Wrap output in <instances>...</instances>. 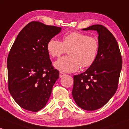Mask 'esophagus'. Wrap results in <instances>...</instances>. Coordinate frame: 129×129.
<instances>
[{
    "instance_id": "obj_1",
    "label": "esophagus",
    "mask_w": 129,
    "mask_h": 129,
    "mask_svg": "<svg viewBox=\"0 0 129 129\" xmlns=\"http://www.w3.org/2000/svg\"><path fill=\"white\" fill-rule=\"evenodd\" d=\"M65 73H64L63 72H59V78H62L63 76H65Z\"/></svg>"
}]
</instances>
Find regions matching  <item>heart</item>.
<instances>
[{"label":"heart","instance_id":"b5f03b06","mask_svg":"<svg viewBox=\"0 0 129 129\" xmlns=\"http://www.w3.org/2000/svg\"><path fill=\"white\" fill-rule=\"evenodd\" d=\"M99 50L98 38L78 31L65 34L63 41L51 38L47 43V51L53 58L59 57L68 50L67 56L62 57L54 63L55 68L61 71L72 73L80 66L86 68L95 61Z\"/></svg>","mask_w":129,"mask_h":129}]
</instances>
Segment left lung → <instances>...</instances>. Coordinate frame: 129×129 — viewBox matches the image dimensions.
<instances>
[{
  "mask_svg": "<svg viewBox=\"0 0 129 129\" xmlns=\"http://www.w3.org/2000/svg\"><path fill=\"white\" fill-rule=\"evenodd\" d=\"M83 30L98 31L99 50L93 64L74 76L72 94L79 107L94 111L104 106L116 92L122 59L116 39L107 28L94 25Z\"/></svg>",
  "mask_w": 129,
  "mask_h": 129,
  "instance_id": "8db88e82",
  "label": "left lung"
}]
</instances>
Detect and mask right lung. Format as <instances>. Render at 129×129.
<instances>
[{"label": "right lung", "instance_id": "obj_1", "mask_svg": "<svg viewBox=\"0 0 129 129\" xmlns=\"http://www.w3.org/2000/svg\"><path fill=\"white\" fill-rule=\"evenodd\" d=\"M61 28L40 22L28 23L18 34L8 55V88L24 109L38 112L47 103L59 78L47 51V43Z\"/></svg>", "mask_w": 129, "mask_h": 129}]
</instances>
